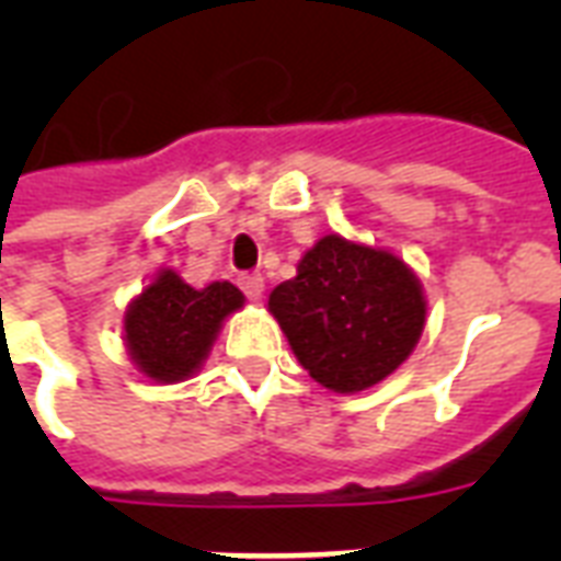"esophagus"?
Wrapping results in <instances>:
<instances>
[{
    "instance_id": "obj_1",
    "label": "esophagus",
    "mask_w": 561,
    "mask_h": 561,
    "mask_svg": "<svg viewBox=\"0 0 561 561\" xmlns=\"http://www.w3.org/2000/svg\"><path fill=\"white\" fill-rule=\"evenodd\" d=\"M238 288L244 290L247 299H259L264 290L262 273H241V276H238Z\"/></svg>"
}]
</instances>
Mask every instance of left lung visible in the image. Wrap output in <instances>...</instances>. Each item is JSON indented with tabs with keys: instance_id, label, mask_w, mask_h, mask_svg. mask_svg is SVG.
<instances>
[{
	"instance_id": "left-lung-1",
	"label": "left lung",
	"mask_w": 561,
	"mask_h": 561,
	"mask_svg": "<svg viewBox=\"0 0 561 561\" xmlns=\"http://www.w3.org/2000/svg\"><path fill=\"white\" fill-rule=\"evenodd\" d=\"M267 306L299 364L334 392L387 378L425 325L422 288L404 262L337 236L320 238Z\"/></svg>"
}]
</instances>
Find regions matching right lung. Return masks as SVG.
Returning a JSON list of instances; mask_svg holds the SVG:
<instances>
[{
	"label": "right lung",
	"instance_id": "right-lung-1",
	"mask_svg": "<svg viewBox=\"0 0 561 561\" xmlns=\"http://www.w3.org/2000/svg\"><path fill=\"white\" fill-rule=\"evenodd\" d=\"M244 297L229 282L194 290L178 273L162 271L142 297L127 308L125 332L130 355L157 381H180L201 367L224 317Z\"/></svg>",
	"mask_w": 561,
	"mask_h": 561
}]
</instances>
